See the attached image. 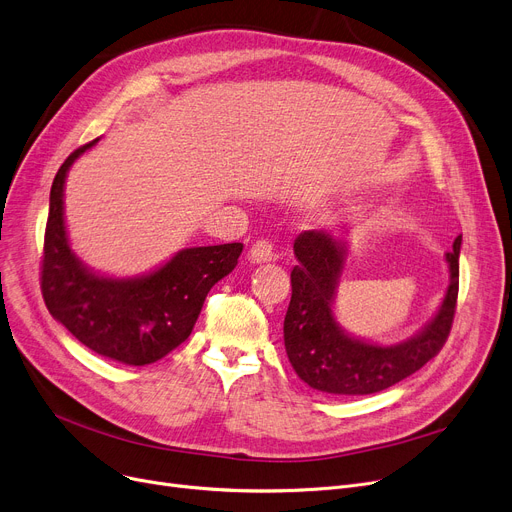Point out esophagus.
Returning a JSON list of instances; mask_svg holds the SVG:
<instances>
[{
  "label": "esophagus",
  "instance_id": "esophagus-1",
  "mask_svg": "<svg viewBox=\"0 0 512 512\" xmlns=\"http://www.w3.org/2000/svg\"><path fill=\"white\" fill-rule=\"evenodd\" d=\"M272 259H274V247L267 240H257L249 251V261L251 263H267Z\"/></svg>",
  "mask_w": 512,
  "mask_h": 512
}]
</instances>
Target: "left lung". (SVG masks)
Returning <instances> with one entry per match:
<instances>
[{"mask_svg":"<svg viewBox=\"0 0 512 512\" xmlns=\"http://www.w3.org/2000/svg\"><path fill=\"white\" fill-rule=\"evenodd\" d=\"M463 236L446 253L450 282L440 309L411 338L378 344L348 334L334 315V301L348 255V242L324 230H307L294 240L292 297L284 317L286 355L313 390L336 396L382 392L421 369L444 346L459 294Z\"/></svg>","mask_w":512,"mask_h":512,"instance_id":"1","label":"left lung"}]
</instances>
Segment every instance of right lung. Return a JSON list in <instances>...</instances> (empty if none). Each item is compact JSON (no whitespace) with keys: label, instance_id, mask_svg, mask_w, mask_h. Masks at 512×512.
<instances>
[{"label":"right lung","instance_id":"right-lung-1","mask_svg":"<svg viewBox=\"0 0 512 512\" xmlns=\"http://www.w3.org/2000/svg\"><path fill=\"white\" fill-rule=\"evenodd\" d=\"M97 143L70 153L53 178L41 263L43 301L53 319L93 353L124 365H149L191 336L207 292L234 270L242 245L182 249L134 278L91 270L70 249L64 186L74 161Z\"/></svg>","mask_w":512,"mask_h":512}]
</instances>
